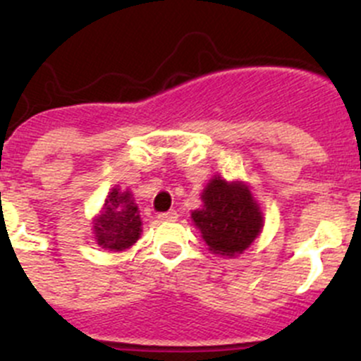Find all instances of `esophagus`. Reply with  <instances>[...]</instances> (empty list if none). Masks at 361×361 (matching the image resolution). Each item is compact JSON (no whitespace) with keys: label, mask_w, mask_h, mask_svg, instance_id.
Segmentation results:
<instances>
[{"label":"esophagus","mask_w":361,"mask_h":361,"mask_svg":"<svg viewBox=\"0 0 361 361\" xmlns=\"http://www.w3.org/2000/svg\"><path fill=\"white\" fill-rule=\"evenodd\" d=\"M157 218L159 221H174L178 218V213L174 209H169L166 211V213H159Z\"/></svg>","instance_id":"34e87169"}]
</instances>
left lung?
<instances>
[{
	"instance_id": "1",
	"label": "left lung",
	"mask_w": 361,
	"mask_h": 361,
	"mask_svg": "<svg viewBox=\"0 0 361 361\" xmlns=\"http://www.w3.org/2000/svg\"><path fill=\"white\" fill-rule=\"evenodd\" d=\"M201 209L192 211V220L201 231L209 251L235 257L250 248L264 227L260 206L243 181L211 178L204 188Z\"/></svg>"
}]
</instances>
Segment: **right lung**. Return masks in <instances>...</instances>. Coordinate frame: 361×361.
Returning <instances> with one entry per match:
<instances>
[{"label": "right lung", "instance_id": "right-lung-1", "mask_svg": "<svg viewBox=\"0 0 361 361\" xmlns=\"http://www.w3.org/2000/svg\"><path fill=\"white\" fill-rule=\"evenodd\" d=\"M94 234L101 248L123 251L134 245L141 235V218L129 190L111 188L103 211L94 218Z\"/></svg>", "mask_w": 361, "mask_h": 361}]
</instances>
